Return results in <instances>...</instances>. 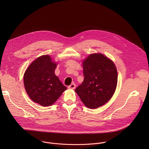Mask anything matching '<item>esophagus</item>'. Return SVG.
<instances>
[{"instance_id":"obj_1","label":"esophagus","mask_w":149,"mask_h":149,"mask_svg":"<svg viewBox=\"0 0 149 149\" xmlns=\"http://www.w3.org/2000/svg\"><path fill=\"white\" fill-rule=\"evenodd\" d=\"M75 87H76V86H75V84H74V83L71 84L70 86H68V88L71 89V90H74L75 88Z\"/></svg>"}]
</instances>
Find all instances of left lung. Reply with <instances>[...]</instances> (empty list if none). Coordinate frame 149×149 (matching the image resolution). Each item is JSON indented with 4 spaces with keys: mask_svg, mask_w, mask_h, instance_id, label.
Masks as SVG:
<instances>
[{
    "mask_svg": "<svg viewBox=\"0 0 149 149\" xmlns=\"http://www.w3.org/2000/svg\"><path fill=\"white\" fill-rule=\"evenodd\" d=\"M84 79L75 91L87 107L94 109L113 97L117 84L114 62L102 54H90L82 62Z\"/></svg>",
    "mask_w": 149,
    "mask_h": 149,
    "instance_id": "obj_1",
    "label": "left lung"
}]
</instances>
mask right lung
<instances>
[{
  "instance_id": "right-lung-1",
  "label": "right lung",
  "mask_w": 149,
  "mask_h": 149,
  "mask_svg": "<svg viewBox=\"0 0 149 149\" xmlns=\"http://www.w3.org/2000/svg\"><path fill=\"white\" fill-rule=\"evenodd\" d=\"M56 65L49 55H42L31 63L24 75L29 98L44 107L52 105L67 90L54 73Z\"/></svg>"
}]
</instances>
